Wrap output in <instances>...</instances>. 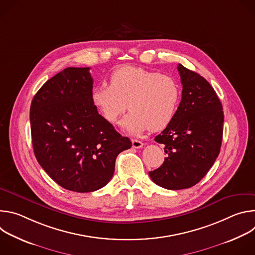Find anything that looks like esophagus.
Here are the masks:
<instances>
[{"label": "esophagus", "mask_w": 255, "mask_h": 255, "mask_svg": "<svg viewBox=\"0 0 255 255\" xmlns=\"http://www.w3.org/2000/svg\"><path fill=\"white\" fill-rule=\"evenodd\" d=\"M143 145H144V143L142 141L137 140V139H132V146L134 148H141V147H143Z\"/></svg>", "instance_id": "1"}]
</instances>
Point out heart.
<instances>
[{"instance_id": "b5f03b06", "label": "heart", "mask_w": 255, "mask_h": 255, "mask_svg": "<svg viewBox=\"0 0 255 255\" xmlns=\"http://www.w3.org/2000/svg\"><path fill=\"white\" fill-rule=\"evenodd\" d=\"M179 97V87L171 77L137 66L116 69L110 86H97L91 93L93 105L109 123L116 124L129 109L122 127L131 134L165 128L176 112Z\"/></svg>"}]
</instances>
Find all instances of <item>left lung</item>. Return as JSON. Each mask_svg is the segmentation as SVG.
Returning a JSON list of instances; mask_svg holds the SVG:
<instances>
[{"instance_id": "obj_1", "label": "left lung", "mask_w": 255, "mask_h": 255, "mask_svg": "<svg viewBox=\"0 0 255 255\" xmlns=\"http://www.w3.org/2000/svg\"><path fill=\"white\" fill-rule=\"evenodd\" d=\"M181 101L166 128L154 140L164 144L167 157L149 171L156 185L167 190L189 189L207 174L220 153L224 114L212 86L197 72L178 64Z\"/></svg>"}]
</instances>
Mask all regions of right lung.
<instances>
[{"label":"right lung","instance_id":"1","mask_svg":"<svg viewBox=\"0 0 255 255\" xmlns=\"http://www.w3.org/2000/svg\"><path fill=\"white\" fill-rule=\"evenodd\" d=\"M89 70L67 67L58 72L36 93L30 107L36 159L57 185L78 193L105 187L118 154L132 146L93 105Z\"/></svg>","mask_w":255,"mask_h":255}]
</instances>
